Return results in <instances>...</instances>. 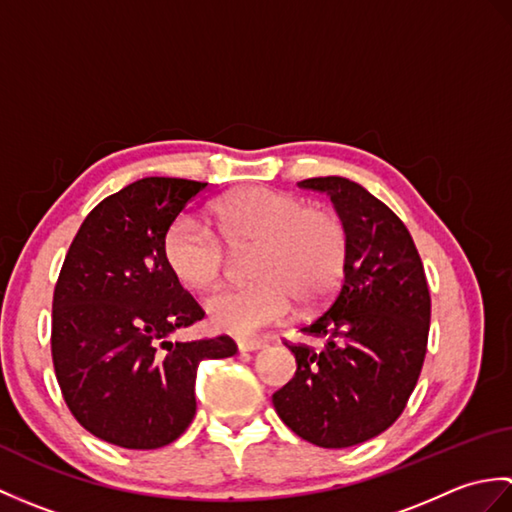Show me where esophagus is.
I'll return each mask as SVG.
<instances>
[{"label": "esophagus", "instance_id": "1", "mask_svg": "<svg viewBox=\"0 0 512 512\" xmlns=\"http://www.w3.org/2000/svg\"><path fill=\"white\" fill-rule=\"evenodd\" d=\"M264 343L257 341V339H239L237 341V350L239 352H255V350H262Z\"/></svg>", "mask_w": 512, "mask_h": 512}]
</instances>
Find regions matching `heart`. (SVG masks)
<instances>
[{
    "mask_svg": "<svg viewBox=\"0 0 512 512\" xmlns=\"http://www.w3.org/2000/svg\"><path fill=\"white\" fill-rule=\"evenodd\" d=\"M213 220L228 246H257L253 277L259 279L253 286L226 288L206 299L204 308L217 332L250 336L284 323L295 310V299L314 308L341 286L347 231L341 217L325 206L306 204L292 193L250 187L217 204ZM221 240L198 217H178L162 239L171 275L191 290L215 286L228 266Z\"/></svg>",
    "mask_w": 512,
    "mask_h": 512,
    "instance_id": "obj_1",
    "label": "heart"
}]
</instances>
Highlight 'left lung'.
<instances>
[{
    "mask_svg": "<svg viewBox=\"0 0 512 512\" xmlns=\"http://www.w3.org/2000/svg\"><path fill=\"white\" fill-rule=\"evenodd\" d=\"M299 187L330 195L347 264L328 310L301 328L323 347L286 343L297 372L273 405L299 438L345 449L376 438L405 409L427 354L431 297L416 244L387 204L339 176Z\"/></svg>",
    "mask_w": 512,
    "mask_h": 512,
    "instance_id": "left-lung-1",
    "label": "left lung"
}]
</instances>
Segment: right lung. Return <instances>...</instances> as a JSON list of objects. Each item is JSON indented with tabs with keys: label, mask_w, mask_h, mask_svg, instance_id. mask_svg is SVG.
<instances>
[{
	"label": "right lung",
	"mask_w": 512,
	"mask_h": 512,
	"mask_svg": "<svg viewBox=\"0 0 512 512\" xmlns=\"http://www.w3.org/2000/svg\"><path fill=\"white\" fill-rule=\"evenodd\" d=\"M209 184L143 178L85 217L52 297V363L83 429L123 449H160L195 416L204 358L237 352L228 336L169 341L204 317L162 255V239Z\"/></svg>",
	"instance_id": "obj_1"
}]
</instances>
